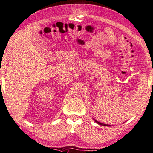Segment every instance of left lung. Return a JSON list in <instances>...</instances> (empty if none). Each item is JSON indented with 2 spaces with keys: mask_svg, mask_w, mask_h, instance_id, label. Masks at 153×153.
I'll use <instances>...</instances> for the list:
<instances>
[{
  "mask_svg": "<svg viewBox=\"0 0 153 153\" xmlns=\"http://www.w3.org/2000/svg\"><path fill=\"white\" fill-rule=\"evenodd\" d=\"M94 120L95 121V122H96V123H97L98 124H99V125H100V126H110V125H108V124H105V123H100V122H99V121H97V120H95L94 119Z\"/></svg>",
  "mask_w": 153,
  "mask_h": 153,
  "instance_id": "1",
  "label": "left lung"
}]
</instances>
